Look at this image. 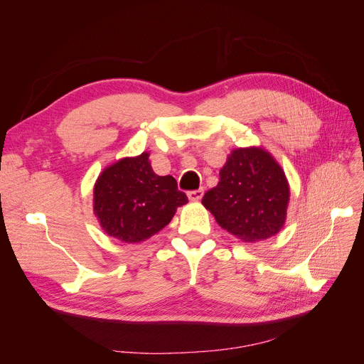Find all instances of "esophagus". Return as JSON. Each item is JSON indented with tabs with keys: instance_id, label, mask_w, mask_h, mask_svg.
<instances>
[{
	"instance_id": "1",
	"label": "esophagus",
	"mask_w": 364,
	"mask_h": 364,
	"mask_svg": "<svg viewBox=\"0 0 364 364\" xmlns=\"http://www.w3.org/2000/svg\"><path fill=\"white\" fill-rule=\"evenodd\" d=\"M186 196H188V199H190V200H193V202H197V200H200V199H202V196H203V190L200 188V190L188 191V193H186Z\"/></svg>"
}]
</instances>
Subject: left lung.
<instances>
[{
	"mask_svg": "<svg viewBox=\"0 0 364 364\" xmlns=\"http://www.w3.org/2000/svg\"><path fill=\"white\" fill-rule=\"evenodd\" d=\"M289 199V182L279 164L269 151L249 147L230 153L220 182L205 193L202 203L229 234L253 243L279 232Z\"/></svg>",
	"mask_w": 364,
	"mask_h": 364,
	"instance_id": "1",
	"label": "left lung"
}]
</instances>
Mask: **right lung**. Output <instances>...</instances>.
I'll list each match as a JSON object with an SVG mask.
<instances>
[{"mask_svg":"<svg viewBox=\"0 0 364 364\" xmlns=\"http://www.w3.org/2000/svg\"><path fill=\"white\" fill-rule=\"evenodd\" d=\"M188 202L173 176L151 170L149 153L115 162L98 176L94 213L107 235L139 243L167 226L178 206Z\"/></svg>","mask_w":364,"mask_h":364,"instance_id":"1","label":"right lung"}]
</instances>
